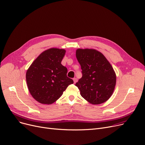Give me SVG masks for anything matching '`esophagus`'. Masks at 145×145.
<instances>
[{"label": "esophagus", "mask_w": 145, "mask_h": 145, "mask_svg": "<svg viewBox=\"0 0 145 145\" xmlns=\"http://www.w3.org/2000/svg\"><path fill=\"white\" fill-rule=\"evenodd\" d=\"M73 82H74V83H76L77 82V81H78V79H76V78H73Z\"/></svg>", "instance_id": "34e87169"}]
</instances>
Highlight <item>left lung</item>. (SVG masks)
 Wrapping results in <instances>:
<instances>
[{"label":"left lung","instance_id":"obj_1","mask_svg":"<svg viewBox=\"0 0 145 145\" xmlns=\"http://www.w3.org/2000/svg\"><path fill=\"white\" fill-rule=\"evenodd\" d=\"M76 56L82 70V77L75 84L80 95L93 105L107 101L116 83L115 72L109 61L93 49H78Z\"/></svg>","mask_w":145,"mask_h":145}]
</instances>
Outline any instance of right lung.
Returning a JSON list of instances; mask_svg holds the SVG:
<instances>
[{"label":"right lung","instance_id":"1","mask_svg":"<svg viewBox=\"0 0 145 145\" xmlns=\"http://www.w3.org/2000/svg\"><path fill=\"white\" fill-rule=\"evenodd\" d=\"M65 53L63 49L46 50L27 70L29 91L38 102L52 104L60 97L69 85L73 83V80L67 76V68L61 64Z\"/></svg>","mask_w":145,"mask_h":145}]
</instances>
